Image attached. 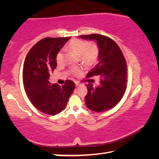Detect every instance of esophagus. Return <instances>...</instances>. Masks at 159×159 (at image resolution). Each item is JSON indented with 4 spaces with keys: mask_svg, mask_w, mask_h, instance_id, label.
<instances>
[{
    "mask_svg": "<svg viewBox=\"0 0 159 159\" xmlns=\"http://www.w3.org/2000/svg\"><path fill=\"white\" fill-rule=\"evenodd\" d=\"M75 84H76V87H79V86H80V85H81V84H80V83H79V82H75Z\"/></svg>",
    "mask_w": 159,
    "mask_h": 159,
    "instance_id": "34e87169",
    "label": "esophagus"
}]
</instances>
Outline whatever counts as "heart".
<instances>
[{"label":"heart","mask_w":159,"mask_h":159,"mask_svg":"<svg viewBox=\"0 0 159 159\" xmlns=\"http://www.w3.org/2000/svg\"><path fill=\"white\" fill-rule=\"evenodd\" d=\"M69 49L79 56V58L85 63L91 64L98 60L99 50L98 45L95 43L89 44L86 41L80 39H73L69 43ZM62 57L61 52L57 53V61H60ZM80 71L79 67L74 66L71 69V72L74 75H78Z\"/></svg>","instance_id":"b5f03b06"}]
</instances>
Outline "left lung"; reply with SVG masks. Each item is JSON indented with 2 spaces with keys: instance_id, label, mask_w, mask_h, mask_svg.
<instances>
[{
  "instance_id": "obj_1",
  "label": "left lung",
  "mask_w": 159,
  "mask_h": 159,
  "mask_svg": "<svg viewBox=\"0 0 159 159\" xmlns=\"http://www.w3.org/2000/svg\"><path fill=\"white\" fill-rule=\"evenodd\" d=\"M83 39L96 41L99 47L98 63L86 77L99 76V85H87L85 105L96 112L106 111L116 105L124 95L127 88L128 69L121 50L114 40L98 34L82 35Z\"/></svg>"
}]
</instances>
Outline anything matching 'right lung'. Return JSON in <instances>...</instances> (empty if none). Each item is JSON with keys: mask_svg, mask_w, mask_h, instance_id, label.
<instances>
[{"mask_svg": "<svg viewBox=\"0 0 159 159\" xmlns=\"http://www.w3.org/2000/svg\"><path fill=\"white\" fill-rule=\"evenodd\" d=\"M70 37L45 38L35 44L26 55L23 69L25 92L34 107L54 116L65 109L75 83L66 80L62 86L51 85L50 74L57 66V57Z\"/></svg>", "mask_w": 159, "mask_h": 159, "instance_id": "right-lung-1", "label": "right lung"}]
</instances>
